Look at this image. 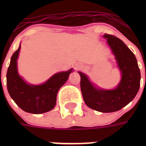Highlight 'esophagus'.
<instances>
[{"label":"esophagus","instance_id":"esophagus-1","mask_svg":"<svg viewBox=\"0 0 146 146\" xmlns=\"http://www.w3.org/2000/svg\"><path fill=\"white\" fill-rule=\"evenodd\" d=\"M80 66H76V70H78V69H80Z\"/></svg>","mask_w":146,"mask_h":146}]
</instances>
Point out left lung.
<instances>
[{
    "label": "left lung",
    "mask_w": 146,
    "mask_h": 146,
    "mask_svg": "<svg viewBox=\"0 0 146 146\" xmlns=\"http://www.w3.org/2000/svg\"><path fill=\"white\" fill-rule=\"evenodd\" d=\"M103 38L114 55L121 75L120 82L115 89H102L93 84L85 73L79 72L80 88L89 108L102 113H111L119 111L133 100L140 86L141 75L135 55L123 41L108 34H104Z\"/></svg>",
    "instance_id": "8db88e82"
}]
</instances>
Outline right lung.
Listing matches in <instances>:
<instances>
[{
	"label": "right lung",
	"mask_w": 146,
	"mask_h": 146,
	"mask_svg": "<svg viewBox=\"0 0 146 146\" xmlns=\"http://www.w3.org/2000/svg\"><path fill=\"white\" fill-rule=\"evenodd\" d=\"M20 48L21 45L19 44V48L12 55L8 67V92L15 103L27 113L39 114L50 111L56 105L57 92L67 81L73 69L55 73L42 84H29L18 73L17 60Z\"/></svg>",
	"instance_id": "1"
}]
</instances>
